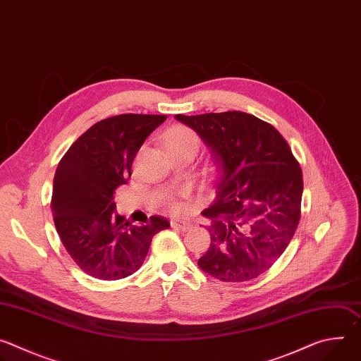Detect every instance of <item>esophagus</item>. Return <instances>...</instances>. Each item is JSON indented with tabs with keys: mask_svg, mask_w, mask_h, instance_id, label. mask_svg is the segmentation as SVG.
<instances>
[{
	"mask_svg": "<svg viewBox=\"0 0 361 361\" xmlns=\"http://www.w3.org/2000/svg\"><path fill=\"white\" fill-rule=\"evenodd\" d=\"M171 227L180 231H187L191 228V224L187 221H181V220H171Z\"/></svg>",
	"mask_w": 361,
	"mask_h": 361,
	"instance_id": "34e87169",
	"label": "esophagus"
}]
</instances>
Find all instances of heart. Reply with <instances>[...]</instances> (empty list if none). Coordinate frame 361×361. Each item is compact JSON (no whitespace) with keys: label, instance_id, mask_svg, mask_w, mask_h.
<instances>
[{"label":"heart","instance_id":"heart-1","mask_svg":"<svg viewBox=\"0 0 361 361\" xmlns=\"http://www.w3.org/2000/svg\"><path fill=\"white\" fill-rule=\"evenodd\" d=\"M166 147L169 151H174V149H185V148H192V149H198L200 147V137L198 134L183 124H177L173 126L167 134H166ZM170 207L173 210H180L181 205L171 201Z\"/></svg>","mask_w":361,"mask_h":361}]
</instances>
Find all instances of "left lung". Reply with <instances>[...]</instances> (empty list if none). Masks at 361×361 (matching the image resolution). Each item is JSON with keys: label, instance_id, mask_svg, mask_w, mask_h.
<instances>
[{"label": "left lung", "instance_id": "8db88e82", "mask_svg": "<svg viewBox=\"0 0 361 361\" xmlns=\"http://www.w3.org/2000/svg\"><path fill=\"white\" fill-rule=\"evenodd\" d=\"M216 152V198L202 216L212 224L202 271L243 283L270 270L290 244L301 216L302 173L271 124L241 111L177 114Z\"/></svg>", "mask_w": 361, "mask_h": 361}]
</instances>
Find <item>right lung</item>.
Returning a JSON list of instances; mask_svg holds the SVG:
<instances>
[{
    "instance_id": "add662e5",
    "label": "right lung",
    "mask_w": 361,
    "mask_h": 361,
    "mask_svg": "<svg viewBox=\"0 0 361 361\" xmlns=\"http://www.w3.org/2000/svg\"><path fill=\"white\" fill-rule=\"evenodd\" d=\"M167 120L156 114H121L81 134L60 160L51 197L56 230L74 263L99 280H120L144 263L152 237L170 227L159 216L134 226L114 214L116 190L131 177L137 151Z\"/></svg>"
}]
</instances>
